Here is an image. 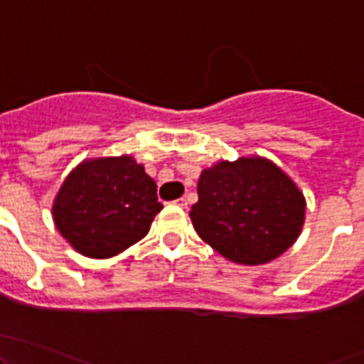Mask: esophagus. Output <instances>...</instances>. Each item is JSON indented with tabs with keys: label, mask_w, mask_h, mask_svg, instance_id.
I'll use <instances>...</instances> for the list:
<instances>
[{
	"label": "esophagus",
	"mask_w": 364,
	"mask_h": 364,
	"mask_svg": "<svg viewBox=\"0 0 364 364\" xmlns=\"http://www.w3.org/2000/svg\"><path fill=\"white\" fill-rule=\"evenodd\" d=\"M174 204H176V205H179V208H183V209H185V208H186V205H188V200H186V199H185V197H181V199L174 200Z\"/></svg>",
	"instance_id": "1"
}]
</instances>
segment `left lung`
I'll use <instances>...</instances> for the list:
<instances>
[{"mask_svg":"<svg viewBox=\"0 0 364 364\" xmlns=\"http://www.w3.org/2000/svg\"><path fill=\"white\" fill-rule=\"evenodd\" d=\"M190 218L204 243L243 266L287 252L304 225L306 199L274 161L252 155L200 172Z\"/></svg>","mask_w":364,"mask_h":364,"instance_id":"obj_1","label":"left lung"}]
</instances>
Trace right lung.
Returning a JSON list of instances; mask_svg holds the SVG:
<instances>
[{
    "label": "right lung",
    "mask_w": 364,
    "mask_h": 364,
    "mask_svg": "<svg viewBox=\"0 0 364 364\" xmlns=\"http://www.w3.org/2000/svg\"><path fill=\"white\" fill-rule=\"evenodd\" d=\"M156 183L132 155L80 161L53 203L61 236L80 255L109 259L149 232L161 211Z\"/></svg>",
    "instance_id": "obj_1"
}]
</instances>
